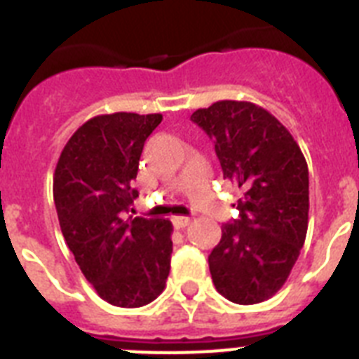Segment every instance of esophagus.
Returning a JSON list of instances; mask_svg holds the SVG:
<instances>
[{
    "label": "esophagus",
    "instance_id": "1",
    "mask_svg": "<svg viewBox=\"0 0 359 359\" xmlns=\"http://www.w3.org/2000/svg\"><path fill=\"white\" fill-rule=\"evenodd\" d=\"M172 223L177 230H183V228H187L190 224V217H174Z\"/></svg>",
    "mask_w": 359,
    "mask_h": 359
}]
</instances>
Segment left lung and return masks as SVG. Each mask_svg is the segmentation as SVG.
I'll return each instance as SVG.
<instances>
[{"instance_id":"left-lung-1","label":"left lung","mask_w":359,"mask_h":359,"mask_svg":"<svg viewBox=\"0 0 359 359\" xmlns=\"http://www.w3.org/2000/svg\"><path fill=\"white\" fill-rule=\"evenodd\" d=\"M190 120L214 142L223 177L243 190L239 217L223 224L208 255L215 290L243 306L264 302L284 286L306 241V158L291 133L252 102L219 100Z\"/></svg>"}]
</instances>
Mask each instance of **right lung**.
Wrapping results in <instances>:
<instances>
[{"label": "right lung", "mask_w": 359, "mask_h": 359, "mask_svg": "<svg viewBox=\"0 0 359 359\" xmlns=\"http://www.w3.org/2000/svg\"><path fill=\"white\" fill-rule=\"evenodd\" d=\"M161 115L113 113L82 123L62 149L53 201L86 280L111 306L142 307L163 291L172 224L129 215L144 144Z\"/></svg>", "instance_id": "add662e5"}]
</instances>
